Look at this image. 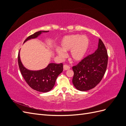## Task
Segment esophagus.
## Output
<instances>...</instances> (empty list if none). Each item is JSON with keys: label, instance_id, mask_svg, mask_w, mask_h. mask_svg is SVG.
I'll return each mask as SVG.
<instances>
[{"label": "esophagus", "instance_id": "34e87169", "mask_svg": "<svg viewBox=\"0 0 126 126\" xmlns=\"http://www.w3.org/2000/svg\"><path fill=\"white\" fill-rule=\"evenodd\" d=\"M63 68L64 70H67L70 69V67L69 66H68V65H67V64H64V65H63Z\"/></svg>", "mask_w": 126, "mask_h": 126}]
</instances>
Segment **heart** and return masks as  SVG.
<instances>
[{"label":"heart","instance_id":"b5f03b06","mask_svg":"<svg viewBox=\"0 0 126 126\" xmlns=\"http://www.w3.org/2000/svg\"><path fill=\"white\" fill-rule=\"evenodd\" d=\"M89 46V39L85 35L78 34L70 35L63 37L60 42L61 48H56L55 51L60 58L66 56V51L70 50V58L74 62L82 60Z\"/></svg>","mask_w":126,"mask_h":126}]
</instances>
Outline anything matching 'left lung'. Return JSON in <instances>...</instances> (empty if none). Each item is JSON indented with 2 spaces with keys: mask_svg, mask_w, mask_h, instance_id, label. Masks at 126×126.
<instances>
[{
  "mask_svg": "<svg viewBox=\"0 0 126 126\" xmlns=\"http://www.w3.org/2000/svg\"><path fill=\"white\" fill-rule=\"evenodd\" d=\"M107 64V51L102 40L99 39L97 50L72 67V83L75 87L81 91L94 88L104 77Z\"/></svg>",
  "mask_w": 126,
  "mask_h": 126,
  "instance_id": "8db88e82",
  "label": "left lung"
}]
</instances>
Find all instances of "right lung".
<instances>
[{
	"instance_id": "add662e5",
	"label": "right lung",
	"mask_w": 126,
	"mask_h": 126,
	"mask_svg": "<svg viewBox=\"0 0 126 126\" xmlns=\"http://www.w3.org/2000/svg\"><path fill=\"white\" fill-rule=\"evenodd\" d=\"M49 31H39L29 36L25 41L35 39L41 33ZM18 65L21 74L28 85L32 89L41 93H47L54 87L57 77L63 71V63H50L44 69L39 70H29L23 65L20 57V51L18 56Z\"/></svg>"
}]
</instances>
